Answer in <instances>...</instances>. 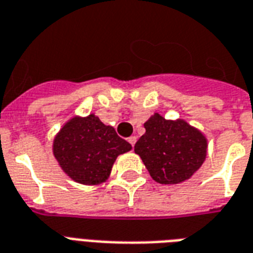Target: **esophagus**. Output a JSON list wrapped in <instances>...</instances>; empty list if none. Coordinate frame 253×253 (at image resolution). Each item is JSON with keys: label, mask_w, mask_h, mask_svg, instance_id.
I'll list each match as a JSON object with an SVG mask.
<instances>
[{"label": "esophagus", "mask_w": 253, "mask_h": 253, "mask_svg": "<svg viewBox=\"0 0 253 253\" xmlns=\"http://www.w3.org/2000/svg\"><path fill=\"white\" fill-rule=\"evenodd\" d=\"M129 141V144L132 145V146H134V144H136V141H137V137L136 136H132V137H129L128 138Z\"/></svg>", "instance_id": "obj_1"}]
</instances>
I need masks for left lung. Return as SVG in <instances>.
<instances>
[{
  "label": "left lung",
  "instance_id": "obj_1",
  "mask_svg": "<svg viewBox=\"0 0 253 253\" xmlns=\"http://www.w3.org/2000/svg\"><path fill=\"white\" fill-rule=\"evenodd\" d=\"M144 126L146 132L136 142L134 152L158 183H181L206 160L207 138L185 120H166L154 113Z\"/></svg>",
  "mask_w": 253,
  "mask_h": 253
}]
</instances>
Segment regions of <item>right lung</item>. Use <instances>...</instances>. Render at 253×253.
<instances>
[{
    "instance_id": "add662e5",
    "label": "right lung",
    "mask_w": 253,
    "mask_h": 253,
    "mask_svg": "<svg viewBox=\"0 0 253 253\" xmlns=\"http://www.w3.org/2000/svg\"><path fill=\"white\" fill-rule=\"evenodd\" d=\"M132 149L93 113L72 117L54 138L52 153L62 170L82 185H100L108 179L120 154Z\"/></svg>"
}]
</instances>
